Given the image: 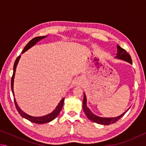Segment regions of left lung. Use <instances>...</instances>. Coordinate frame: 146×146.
<instances>
[{"instance_id":"obj_1","label":"left lung","mask_w":146,"mask_h":146,"mask_svg":"<svg viewBox=\"0 0 146 146\" xmlns=\"http://www.w3.org/2000/svg\"><path fill=\"white\" fill-rule=\"evenodd\" d=\"M117 53L116 54L117 56H115V58L118 59H120V60H122L124 61H126L129 64H132L131 58V56L129 55V54L127 53V51H125V49H123V48H121V47L118 45H117ZM82 107H83L84 111L86 115L87 116V117L89 118V119L93 122L98 123V124L104 125L112 124V123L117 122L120 118H122L123 116L125 115V113H126L129 109V108L127 109V110L125 111V112H123L122 115H120V116H118V117H116L107 118V117H98V116L95 115L94 113L91 112V110H90V108L87 106V98H86V94L84 93Z\"/></svg>"}]
</instances>
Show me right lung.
Masks as SVG:
<instances>
[{"label": "right lung", "mask_w": 146, "mask_h": 146, "mask_svg": "<svg viewBox=\"0 0 146 146\" xmlns=\"http://www.w3.org/2000/svg\"><path fill=\"white\" fill-rule=\"evenodd\" d=\"M46 36H37V37H35V38L32 39V40H31L28 44H27V45L25 46V48H24L23 52H22V54L24 53V52H26L27 50H28L29 49H30L31 47H33V46L35 45V44L37 43L38 41H40V40H42V39L45 38ZM21 56H19L17 58L16 60L14 63V66H13V76H12L11 80V91H12V93H13V96L15 95L14 91H13L14 78H15V71H16L17 64H18V63H19V61L20 60V58H21ZM64 101V98H63L62 99L60 100V102L58 103V104L57 105V106H56L55 110H54L51 113H49V114L42 116V117H33V116L29 115L28 114H27V113H26L25 112H24L23 111L19 108V106H18V104H17V103L16 102L15 98H14L15 104L16 109H17V110L18 111L19 114L21 115L23 118L29 120L30 122L35 123H38V124H42V123H48L55 119V118L59 115V113L60 112L62 108V107H63Z\"/></svg>", "instance_id": "right-lung-1"}]
</instances>
